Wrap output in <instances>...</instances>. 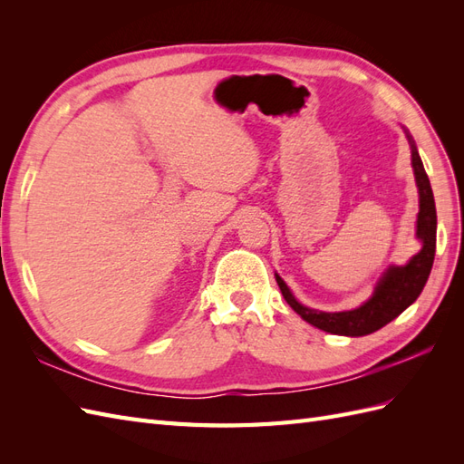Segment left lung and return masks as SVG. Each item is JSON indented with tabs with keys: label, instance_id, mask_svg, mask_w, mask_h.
I'll return each mask as SVG.
<instances>
[{
	"label": "left lung",
	"instance_id": "8db88e82",
	"mask_svg": "<svg viewBox=\"0 0 464 464\" xmlns=\"http://www.w3.org/2000/svg\"><path fill=\"white\" fill-rule=\"evenodd\" d=\"M409 137V143L412 149V168L414 178L420 195V210L416 220V237L422 242V249L402 266L391 265L385 275L379 278V283L368 302H363L356 310L350 312H317L310 307L302 305L296 298L292 296L290 288L285 285V280L276 276V283L280 292H283L288 305L296 312L304 321L310 325L327 331L333 334H344V336H363L370 334L377 329L385 327L389 321L399 317L406 307L416 302L420 292L424 290L428 276L435 257V230H438V215H435V201L433 191L430 186V178L424 170L422 159L416 150L412 137Z\"/></svg>",
	"mask_w": 464,
	"mask_h": 464
}]
</instances>
